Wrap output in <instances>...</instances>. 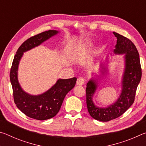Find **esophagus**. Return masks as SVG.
<instances>
[{"label":"esophagus","mask_w":146,"mask_h":146,"mask_svg":"<svg viewBox=\"0 0 146 146\" xmlns=\"http://www.w3.org/2000/svg\"><path fill=\"white\" fill-rule=\"evenodd\" d=\"M85 82V79L82 77H80L77 79L76 80V84L78 86H82Z\"/></svg>","instance_id":"1"}]
</instances>
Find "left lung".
Returning <instances> with one entry per match:
<instances>
[{"mask_svg": "<svg viewBox=\"0 0 146 146\" xmlns=\"http://www.w3.org/2000/svg\"><path fill=\"white\" fill-rule=\"evenodd\" d=\"M113 34L117 38L115 53L125 54L122 90L119 98L117 102L108 108H98L94 104L92 100L97 89L96 80L89 81L86 89L88 112L94 119L102 122H108L119 117L130 108L135 101L137 86L142 77L139 54L135 44L129 38L120 34L115 32H113Z\"/></svg>", "mask_w": 146, "mask_h": 146, "instance_id": "1", "label": "left lung"}]
</instances>
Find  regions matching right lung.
<instances>
[{"label": "right lung", "instance_id": "1", "mask_svg": "<svg viewBox=\"0 0 146 146\" xmlns=\"http://www.w3.org/2000/svg\"><path fill=\"white\" fill-rule=\"evenodd\" d=\"M56 33L58 31L56 30H48L31 36L24 41L17 49L9 73L13 99L17 107L26 116L38 120L49 119L57 114L66 94L75 86L76 78L59 79L46 93L33 96L22 90L17 79V70L23 52L40 45Z\"/></svg>", "mask_w": 146, "mask_h": 146}]
</instances>
